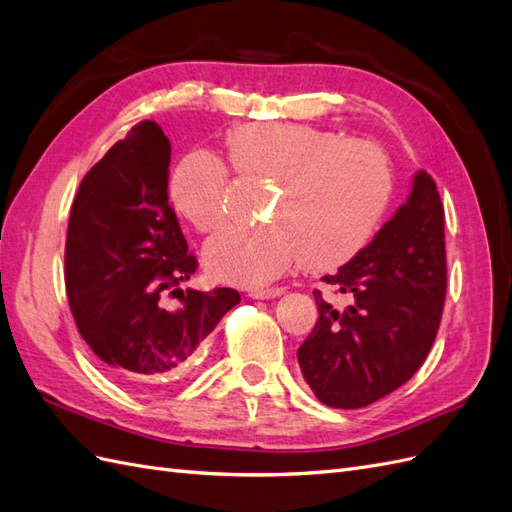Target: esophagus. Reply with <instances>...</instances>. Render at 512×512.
<instances>
[{
    "label": "esophagus",
    "instance_id": "esophagus-1",
    "mask_svg": "<svg viewBox=\"0 0 512 512\" xmlns=\"http://www.w3.org/2000/svg\"><path fill=\"white\" fill-rule=\"evenodd\" d=\"M283 292H285L283 287H261V290H251V292H248V296L257 298V300H268V298L281 296Z\"/></svg>",
    "mask_w": 512,
    "mask_h": 512
}]
</instances>
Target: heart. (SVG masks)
Instances as JSON below:
<instances>
[{
	"mask_svg": "<svg viewBox=\"0 0 512 512\" xmlns=\"http://www.w3.org/2000/svg\"><path fill=\"white\" fill-rule=\"evenodd\" d=\"M244 177L274 181L264 225H227L205 246V266L235 285L270 283L303 259L309 270L346 264L370 242L393 192L383 147L305 123H248L227 134ZM170 201L209 233L227 216L231 173L220 155L194 149L170 175Z\"/></svg>",
	"mask_w": 512,
	"mask_h": 512,
	"instance_id": "b5f03b06",
	"label": "heart"
}]
</instances>
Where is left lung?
I'll return each mask as SVG.
<instances>
[{
    "label": "left lung",
    "mask_w": 512,
    "mask_h": 512,
    "mask_svg": "<svg viewBox=\"0 0 512 512\" xmlns=\"http://www.w3.org/2000/svg\"><path fill=\"white\" fill-rule=\"evenodd\" d=\"M322 281L348 305L313 290L320 318L298 348L300 370L326 406L361 409L409 381L437 337L448 268L435 179L419 170L396 216Z\"/></svg>",
    "instance_id": "1"
}]
</instances>
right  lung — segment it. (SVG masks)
<instances>
[{
    "mask_svg": "<svg viewBox=\"0 0 512 512\" xmlns=\"http://www.w3.org/2000/svg\"><path fill=\"white\" fill-rule=\"evenodd\" d=\"M170 142L142 121L88 170L75 194L64 248V281L77 329L121 383L162 387L225 313L240 303L231 287L174 290L199 261L188 253L168 205Z\"/></svg>",
    "mask_w": 512,
    "mask_h": 512,
    "instance_id": "add662e5",
    "label": "right lung"
}]
</instances>
